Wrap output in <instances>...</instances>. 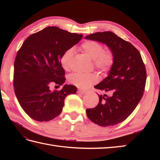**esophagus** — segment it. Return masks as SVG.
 Wrapping results in <instances>:
<instances>
[{"instance_id": "obj_1", "label": "esophagus", "mask_w": 160, "mask_h": 160, "mask_svg": "<svg viewBox=\"0 0 160 160\" xmlns=\"http://www.w3.org/2000/svg\"><path fill=\"white\" fill-rule=\"evenodd\" d=\"M78 92L82 93V94H84V93H87L88 92V91L87 90H84V89H79Z\"/></svg>"}]
</instances>
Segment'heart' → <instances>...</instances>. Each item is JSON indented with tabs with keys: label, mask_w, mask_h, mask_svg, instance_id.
Masks as SVG:
<instances>
[{
	"label": "heart",
	"mask_w": 160,
	"mask_h": 160,
	"mask_svg": "<svg viewBox=\"0 0 160 160\" xmlns=\"http://www.w3.org/2000/svg\"><path fill=\"white\" fill-rule=\"evenodd\" d=\"M82 52L93 59L95 67L102 73H107L111 70L115 62V57L110 50H104L100 43L93 40H88L81 46ZM73 56V49H68L60 58V64L65 70H69ZM69 82L80 88H87L96 83L98 80L97 74L74 73L69 76Z\"/></svg>",
	"instance_id": "b5f03b06"
}]
</instances>
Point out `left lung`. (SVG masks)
I'll list each match as a JSON object with an SVG mask.
<instances>
[{
  "label": "left lung",
  "instance_id": "obj_1",
  "mask_svg": "<svg viewBox=\"0 0 160 160\" xmlns=\"http://www.w3.org/2000/svg\"><path fill=\"white\" fill-rule=\"evenodd\" d=\"M85 38L105 44L115 57L108 76L94 87L107 94L98 95L99 103L87 108V117L101 127L116 125L132 113L143 96L147 80L144 64L139 51L113 32H97Z\"/></svg>",
  "mask_w": 160,
  "mask_h": 160
}]
</instances>
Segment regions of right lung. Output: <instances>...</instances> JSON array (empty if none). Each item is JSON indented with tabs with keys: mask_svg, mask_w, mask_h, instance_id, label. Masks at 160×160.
Here are the masks:
<instances>
[{
	"mask_svg": "<svg viewBox=\"0 0 160 160\" xmlns=\"http://www.w3.org/2000/svg\"><path fill=\"white\" fill-rule=\"evenodd\" d=\"M82 36L48 27L29 36L18 50L14 61V91L20 107L33 120H53L62 112L65 98L76 93L77 87L71 84H64L60 91L49 87L64 84L65 72L60 58Z\"/></svg>",
	"mask_w": 160,
	"mask_h": 160,
	"instance_id": "1",
	"label": "right lung"
}]
</instances>
